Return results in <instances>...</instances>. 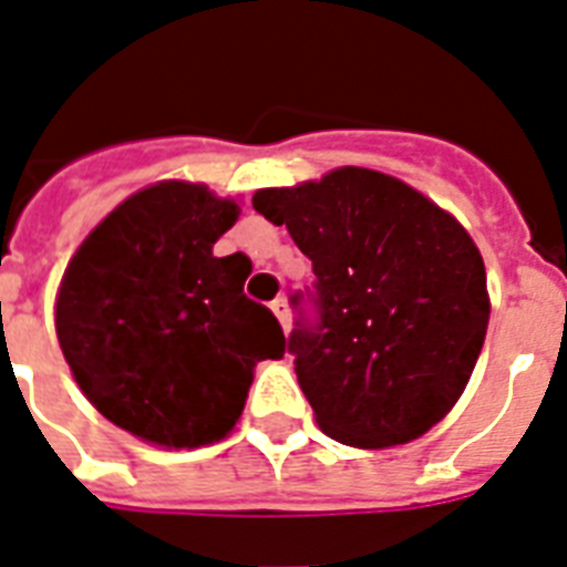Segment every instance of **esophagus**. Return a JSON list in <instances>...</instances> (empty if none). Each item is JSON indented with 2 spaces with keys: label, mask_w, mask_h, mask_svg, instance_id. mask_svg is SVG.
Wrapping results in <instances>:
<instances>
[{
  "label": "esophagus",
  "mask_w": 567,
  "mask_h": 567,
  "mask_svg": "<svg viewBox=\"0 0 567 567\" xmlns=\"http://www.w3.org/2000/svg\"><path fill=\"white\" fill-rule=\"evenodd\" d=\"M270 308H274V315L279 317L282 329L288 331V326H291V311H288V302H285V297H276L274 302H270Z\"/></svg>",
  "instance_id": "obj_1"
}]
</instances>
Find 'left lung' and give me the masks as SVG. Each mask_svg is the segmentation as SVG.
Instances as JSON below:
<instances>
[{
    "mask_svg": "<svg viewBox=\"0 0 567 567\" xmlns=\"http://www.w3.org/2000/svg\"><path fill=\"white\" fill-rule=\"evenodd\" d=\"M252 209L285 224L315 268V288L291 297L285 343L317 425L355 449L434 427L466 390L489 326L466 229L402 179L355 165L261 188Z\"/></svg>",
    "mask_w": 567,
    "mask_h": 567,
    "instance_id": "left-lung-1",
    "label": "left lung"
}]
</instances>
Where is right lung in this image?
<instances>
[{"label":"right lung","mask_w":567,"mask_h":567,"mask_svg":"<svg viewBox=\"0 0 567 567\" xmlns=\"http://www.w3.org/2000/svg\"><path fill=\"white\" fill-rule=\"evenodd\" d=\"M238 218L165 179L110 212L69 261L54 326L78 388L145 443L197 449L233 431L252 367L285 355L274 311L244 293L250 259L212 256Z\"/></svg>","instance_id":"right-lung-1"}]
</instances>
